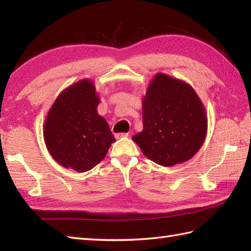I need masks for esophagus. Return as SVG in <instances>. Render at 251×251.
<instances>
[{
	"label": "esophagus",
	"instance_id": "1",
	"mask_svg": "<svg viewBox=\"0 0 251 251\" xmlns=\"http://www.w3.org/2000/svg\"><path fill=\"white\" fill-rule=\"evenodd\" d=\"M129 135L128 134H124V132H122V134H116L115 138L116 139H122V138H127Z\"/></svg>",
	"mask_w": 251,
	"mask_h": 251
}]
</instances>
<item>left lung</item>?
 I'll list each match as a JSON object with an SVG mask.
<instances>
[{
	"mask_svg": "<svg viewBox=\"0 0 251 251\" xmlns=\"http://www.w3.org/2000/svg\"><path fill=\"white\" fill-rule=\"evenodd\" d=\"M143 129L131 138L145 155L164 167L193 157L205 141L207 113L190 84L156 73L142 97Z\"/></svg>",
	"mask_w": 251,
	"mask_h": 251,
	"instance_id": "left-lung-1",
	"label": "left lung"
}]
</instances>
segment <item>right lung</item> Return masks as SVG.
Instances as JSON below:
<instances>
[{"label": "right lung", "instance_id": "add662e5", "mask_svg": "<svg viewBox=\"0 0 251 251\" xmlns=\"http://www.w3.org/2000/svg\"><path fill=\"white\" fill-rule=\"evenodd\" d=\"M99 94L89 78L63 89L50 106L43 126L50 156L77 173L93 169L105 157L115 138L99 115Z\"/></svg>", "mask_w": 251, "mask_h": 251}]
</instances>
